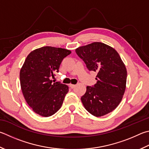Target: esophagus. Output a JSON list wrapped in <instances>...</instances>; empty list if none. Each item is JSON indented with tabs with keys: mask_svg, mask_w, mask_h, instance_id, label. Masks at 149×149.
I'll list each match as a JSON object with an SVG mask.
<instances>
[{
	"mask_svg": "<svg viewBox=\"0 0 149 149\" xmlns=\"http://www.w3.org/2000/svg\"><path fill=\"white\" fill-rule=\"evenodd\" d=\"M75 86H76V85H73V84H70V85H69V86H70V87L71 88H75Z\"/></svg>",
	"mask_w": 149,
	"mask_h": 149,
	"instance_id": "1",
	"label": "esophagus"
}]
</instances>
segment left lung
Returning a JSON list of instances; mask_svg holds the SVG:
<instances>
[{"instance_id":"8db88e82","label":"left lung","mask_w":149,"mask_h":149,"mask_svg":"<svg viewBox=\"0 0 149 149\" xmlns=\"http://www.w3.org/2000/svg\"><path fill=\"white\" fill-rule=\"evenodd\" d=\"M90 71L97 72L96 83L86 86L81 102L88 112L102 117L116 109L126 89L127 71L115 49L104 43L94 42L75 49Z\"/></svg>"}]
</instances>
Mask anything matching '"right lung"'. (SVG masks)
Segmentation results:
<instances>
[{
  "label": "right lung",
  "instance_id": "add662e5",
  "mask_svg": "<svg viewBox=\"0 0 149 149\" xmlns=\"http://www.w3.org/2000/svg\"><path fill=\"white\" fill-rule=\"evenodd\" d=\"M71 53L66 49L45 46L29 54L20 70V84L28 105L38 115L47 117L58 111L68 86L53 83L63 58Z\"/></svg>",
  "mask_w": 149,
  "mask_h": 149
}]
</instances>
